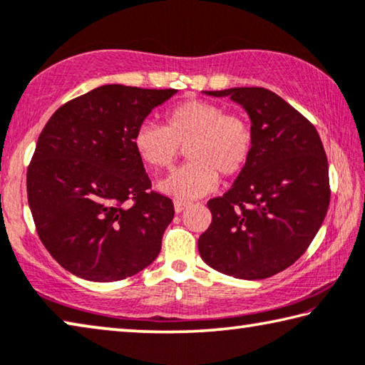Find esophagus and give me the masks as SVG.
Returning <instances> with one entry per match:
<instances>
[{
	"mask_svg": "<svg viewBox=\"0 0 365 365\" xmlns=\"http://www.w3.org/2000/svg\"><path fill=\"white\" fill-rule=\"evenodd\" d=\"M190 206L188 201H182V200H177L175 203H173V207H175V212H182L187 210V207Z\"/></svg>",
	"mask_w": 365,
	"mask_h": 365,
	"instance_id": "esophagus-1",
	"label": "esophagus"
}]
</instances>
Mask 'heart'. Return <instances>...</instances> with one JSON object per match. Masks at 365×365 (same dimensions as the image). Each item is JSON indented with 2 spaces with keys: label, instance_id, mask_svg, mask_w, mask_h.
<instances>
[{
  "label": "heart",
  "instance_id": "b5f03b06",
  "mask_svg": "<svg viewBox=\"0 0 365 365\" xmlns=\"http://www.w3.org/2000/svg\"><path fill=\"white\" fill-rule=\"evenodd\" d=\"M133 146L144 164L167 169L187 151L188 164L170 172L158 188L177 200H195L217 185V173L229 178L245 169L253 151L250 123L240 115L225 113L217 103L187 101L164 115V126L144 121L135 130Z\"/></svg>",
  "mask_w": 365,
  "mask_h": 365
}]
</instances>
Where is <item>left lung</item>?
I'll return each mask as SVG.
<instances>
[{"label":"left lung","instance_id":"8db88e82","mask_svg":"<svg viewBox=\"0 0 365 365\" xmlns=\"http://www.w3.org/2000/svg\"><path fill=\"white\" fill-rule=\"evenodd\" d=\"M230 97L252 121L253 151L232 188L207 201L198 239L206 264L239 279H264L304 255L327 216L329 177L315 126L264 88L205 91Z\"/></svg>","mask_w":365,"mask_h":365}]
</instances>
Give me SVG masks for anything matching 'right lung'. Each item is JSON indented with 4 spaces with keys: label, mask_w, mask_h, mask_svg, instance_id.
<instances>
[{
    "label": "right lung",
    "mask_w": 365,
    "mask_h": 365,
    "mask_svg": "<svg viewBox=\"0 0 365 365\" xmlns=\"http://www.w3.org/2000/svg\"><path fill=\"white\" fill-rule=\"evenodd\" d=\"M175 92L101 86L61 106L40 133L29 207L42 244L69 273L120 281L158 258L173 203L151 192L133 135Z\"/></svg>",
    "instance_id": "add662e5"
}]
</instances>
